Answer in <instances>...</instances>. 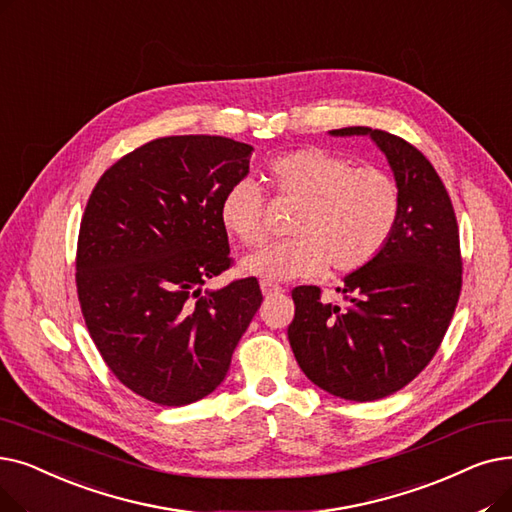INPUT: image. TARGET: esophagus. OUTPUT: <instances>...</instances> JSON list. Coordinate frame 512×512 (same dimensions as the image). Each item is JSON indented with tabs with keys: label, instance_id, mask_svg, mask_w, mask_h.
Wrapping results in <instances>:
<instances>
[{
	"label": "esophagus",
	"instance_id": "1",
	"mask_svg": "<svg viewBox=\"0 0 512 512\" xmlns=\"http://www.w3.org/2000/svg\"><path fill=\"white\" fill-rule=\"evenodd\" d=\"M261 293L263 297H272V295H280L282 293V286L274 284V282H261Z\"/></svg>",
	"mask_w": 512,
	"mask_h": 512
}]
</instances>
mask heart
<instances>
[{
  "instance_id": "b5f03b06",
  "label": "heart",
  "mask_w": 512,
  "mask_h": 512,
  "mask_svg": "<svg viewBox=\"0 0 512 512\" xmlns=\"http://www.w3.org/2000/svg\"><path fill=\"white\" fill-rule=\"evenodd\" d=\"M278 196L299 209L291 221L293 238L272 242L242 259V272L265 282H284L322 274L355 272L368 265L391 240L402 192L391 175L360 169L351 159L324 148H301L270 163ZM219 224L242 244L265 238L261 190L251 177H240L219 201Z\"/></svg>"
}]
</instances>
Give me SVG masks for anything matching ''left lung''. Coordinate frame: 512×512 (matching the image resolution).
I'll return each instance as SVG.
<instances>
[{"label": "left lung", "mask_w": 512, "mask_h": 512, "mask_svg": "<svg viewBox=\"0 0 512 512\" xmlns=\"http://www.w3.org/2000/svg\"><path fill=\"white\" fill-rule=\"evenodd\" d=\"M328 133L376 144L402 192V211L387 247L337 288L345 307L322 303L318 286L295 288L288 341L311 383L349 402H372L406 387L446 335L462 286L458 224L446 186L412 144L370 127Z\"/></svg>", "instance_id": "left-lung-1"}]
</instances>
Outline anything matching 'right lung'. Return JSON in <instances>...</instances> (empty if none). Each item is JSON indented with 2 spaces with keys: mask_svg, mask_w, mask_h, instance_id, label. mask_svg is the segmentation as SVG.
Returning <instances> with one entry per match:
<instances>
[{
  "mask_svg": "<svg viewBox=\"0 0 512 512\" xmlns=\"http://www.w3.org/2000/svg\"><path fill=\"white\" fill-rule=\"evenodd\" d=\"M251 154L221 136L152 140L104 171L87 201L77 244L87 330L117 379L159 406L221 385L263 301L257 278L203 295L230 268L217 209Z\"/></svg>",
  "mask_w": 512,
  "mask_h": 512,
  "instance_id": "add662e5",
  "label": "right lung"
}]
</instances>
